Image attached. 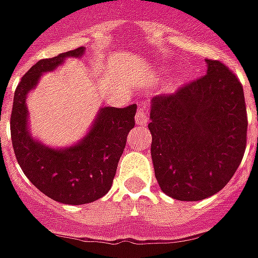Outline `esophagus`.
<instances>
[{"label":"esophagus","instance_id":"obj_1","mask_svg":"<svg viewBox=\"0 0 258 258\" xmlns=\"http://www.w3.org/2000/svg\"><path fill=\"white\" fill-rule=\"evenodd\" d=\"M148 120H149L148 111L145 110V107H141L138 110V113H137V116H135V123H137V125H140V127H144V125H147Z\"/></svg>","mask_w":258,"mask_h":258}]
</instances>
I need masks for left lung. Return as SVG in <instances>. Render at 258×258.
I'll use <instances>...</instances> for the list:
<instances>
[{"label":"left lung","instance_id":"obj_1","mask_svg":"<svg viewBox=\"0 0 258 258\" xmlns=\"http://www.w3.org/2000/svg\"><path fill=\"white\" fill-rule=\"evenodd\" d=\"M151 156L162 191L201 201L229 183L242 162L247 116L242 84L221 61L172 95L151 100Z\"/></svg>","mask_w":258,"mask_h":258}]
</instances>
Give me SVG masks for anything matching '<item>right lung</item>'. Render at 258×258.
Wrapping results in <instances>:
<instances>
[{
  "mask_svg": "<svg viewBox=\"0 0 258 258\" xmlns=\"http://www.w3.org/2000/svg\"><path fill=\"white\" fill-rule=\"evenodd\" d=\"M84 54L85 47H78L36 62L16 88L11 114L14 152L25 176L47 197L70 205L96 201L110 190L137 111V104L99 109L84 138L66 148L50 147L33 137L26 106L29 92L37 86L43 74L54 71L70 57L81 58Z\"/></svg>",
  "mask_w": 258,
  "mask_h": 258,
  "instance_id": "obj_1",
  "label": "right lung"
}]
</instances>
